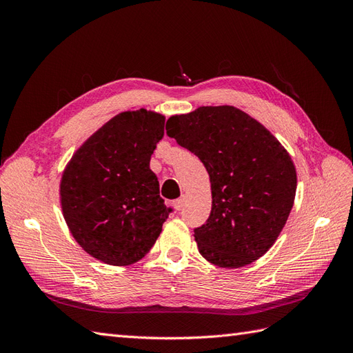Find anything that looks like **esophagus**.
I'll use <instances>...</instances> for the list:
<instances>
[{
    "mask_svg": "<svg viewBox=\"0 0 353 353\" xmlns=\"http://www.w3.org/2000/svg\"><path fill=\"white\" fill-rule=\"evenodd\" d=\"M184 203H185V196H181L179 199H176L172 205H174V208L176 209V210H181L183 209V206H184Z\"/></svg>",
    "mask_w": 353,
    "mask_h": 353,
    "instance_id": "1",
    "label": "esophagus"
}]
</instances>
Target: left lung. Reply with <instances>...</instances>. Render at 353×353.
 Here are the masks:
<instances>
[{
	"mask_svg": "<svg viewBox=\"0 0 353 353\" xmlns=\"http://www.w3.org/2000/svg\"><path fill=\"white\" fill-rule=\"evenodd\" d=\"M166 132L209 174L212 210L194 230L200 254L221 268L258 261L293 208L297 175L290 154L261 122L234 105L174 114Z\"/></svg>",
	"mask_w": 353,
	"mask_h": 353,
	"instance_id": "1",
	"label": "left lung"
}]
</instances>
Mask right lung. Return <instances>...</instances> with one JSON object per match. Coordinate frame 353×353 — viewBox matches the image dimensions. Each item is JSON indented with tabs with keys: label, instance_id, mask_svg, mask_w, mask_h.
<instances>
[{
	"label": "right lung",
	"instance_id": "1",
	"mask_svg": "<svg viewBox=\"0 0 353 353\" xmlns=\"http://www.w3.org/2000/svg\"><path fill=\"white\" fill-rule=\"evenodd\" d=\"M163 131V114L122 112L99 128L63 170V218L77 243L100 262L132 265L162 232L170 209L159 196L150 157Z\"/></svg>",
	"mask_w": 353,
	"mask_h": 353
}]
</instances>
